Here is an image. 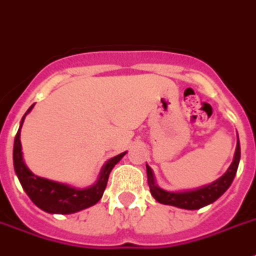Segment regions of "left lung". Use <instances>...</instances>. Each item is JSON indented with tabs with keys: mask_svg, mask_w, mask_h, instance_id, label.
<instances>
[{
	"mask_svg": "<svg viewBox=\"0 0 256 256\" xmlns=\"http://www.w3.org/2000/svg\"><path fill=\"white\" fill-rule=\"evenodd\" d=\"M240 162V144H238V137H237V146L234 152V158L232 162L230 167L228 168V172L215 182L210 184L207 186H203L200 189L194 190H186V192H167L163 190L155 184L154 172L150 170V166H146V176H148V185L152 196L162 204L167 206H174L180 208L185 210H198L207 206V204L214 203L215 200L220 198L224 193L228 190L233 182V178L236 176L237 167Z\"/></svg>",
	"mask_w": 256,
	"mask_h": 256,
	"instance_id": "obj_1",
	"label": "left lung"
}]
</instances>
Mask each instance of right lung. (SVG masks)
<instances>
[{
  "instance_id": "obj_1",
  "label": "right lung",
  "mask_w": 256,
  "mask_h": 256,
  "mask_svg": "<svg viewBox=\"0 0 256 256\" xmlns=\"http://www.w3.org/2000/svg\"><path fill=\"white\" fill-rule=\"evenodd\" d=\"M32 106L34 104L27 110L24 116L22 118L20 128L16 133L14 144V172L18 174V178H19L24 192L28 194V198L32 200V203L36 204V207H40L50 214H72V212L88 208L90 206L96 204L106 190L110 172L118 162L124 156L126 152H123L120 155L115 156L106 162L101 168L97 182L90 188H70L68 185H64V184L49 181L46 178L36 177L26 167L23 156H22V144H20V128L24 122L26 115L32 110Z\"/></svg>"
}]
</instances>
